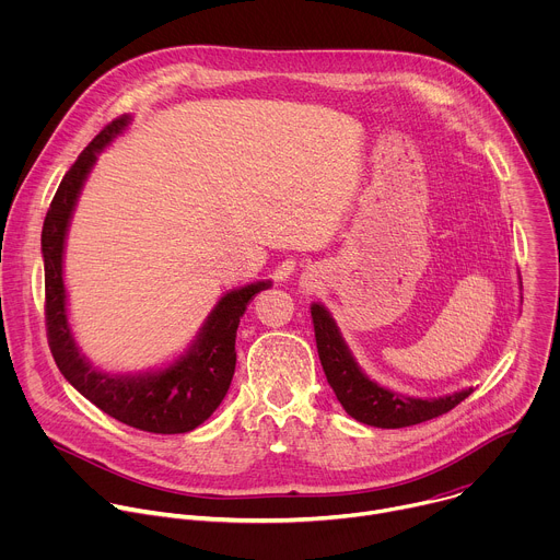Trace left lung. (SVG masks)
<instances>
[{
	"label": "left lung",
	"mask_w": 560,
	"mask_h": 560,
	"mask_svg": "<svg viewBox=\"0 0 560 560\" xmlns=\"http://www.w3.org/2000/svg\"><path fill=\"white\" fill-rule=\"evenodd\" d=\"M310 312L314 324L316 350L318 359H322L326 378L335 389L343 410L359 423L385 430L417 425L450 412L471 394L469 387L454 392L450 396L415 398L376 385L357 365L337 324L332 322L330 312L318 303H312Z\"/></svg>",
	"instance_id": "left-lung-1"
}]
</instances>
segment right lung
Returning a JSON list of instances; mask_svg holds the SVG:
<instances>
[{
	"label": "right lung",
	"instance_id": "1",
	"mask_svg": "<svg viewBox=\"0 0 560 560\" xmlns=\"http://www.w3.org/2000/svg\"><path fill=\"white\" fill-rule=\"evenodd\" d=\"M128 121V115L113 119L84 148L63 175L46 212L42 230L46 335L59 372L102 412L143 432L184 434L201 425L223 401L236 363L234 339L238 318L244 316L250 299L270 288V281L250 283L221 296L206 318L197 341L166 370L139 376H110L86 363L74 346L66 318V290L61 277L63 238L74 201L95 164L97 152L106 148Z\"/></svg>",
	"mask_w": 560,
	"mask_h": 560
}]
</instances>
